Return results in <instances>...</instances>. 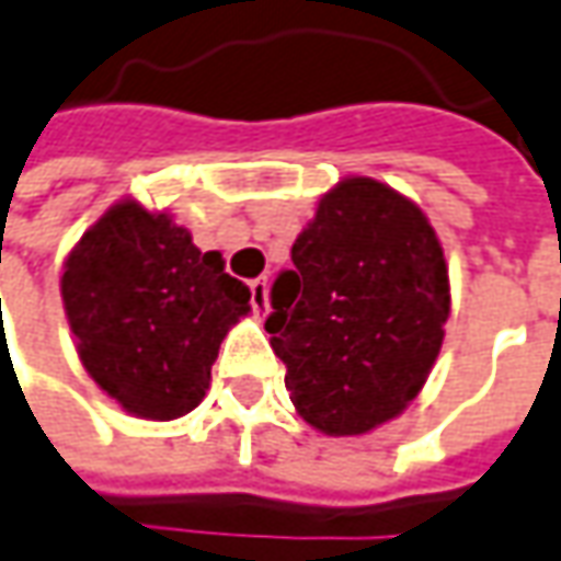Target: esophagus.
Returning <instances> with one entry per match:
<instances>
[{"instance_id": "34e87169", "label": "esophagus", "mask_w": 561, "mask_h": 561, "mask_svg": "<svg viewBox=\"0 0 561 561\" xmlns=\"http://www.w3.org/2000/svg\"><path fill=\"white\" fill-rule=\"evenodd\" d=\"M249 293H252V309H255V314L268 312V277L249 280Z\"/></svg>"}]
</instances>
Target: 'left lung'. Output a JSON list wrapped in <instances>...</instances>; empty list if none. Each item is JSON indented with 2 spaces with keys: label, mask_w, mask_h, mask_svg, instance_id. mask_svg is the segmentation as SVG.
Returning <instances> with one entry per match:
<instances>
[{
  "label": "left lung",
  "mask_w": 561,
  "mask_h": 561,
  "mask_svg": "<svg viewBox=\"0 0 561 561\" xmlns=\"http://www.w3.org/2000/svg\"><path fill=\"white\" fill-rule=\"evenodd\" d=\"M271 284L274 356L312 427L365 434L419 397L440 353L449 277L415 203L371 178L336 184Z\"/></svg>",
  "instance_id": "obj_1"
}]
</instances>
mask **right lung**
<instances>
[{"mask_svg": "<svg viewBox=\"0 0 561 561\" xmlns=\"http://www.w3.org/2000/svg\"><path fill=\"white\" fill-rule=\"evenodd\" d=\"M61 299L83 368L140 419H181L203 402L249 287L221 252L137 203L108 208L68 255Z\"/></svg>", "mask_w": 561, "mask_h": 561, "instance_id": "obj_1", "label": "right lung"}]
</instances>
